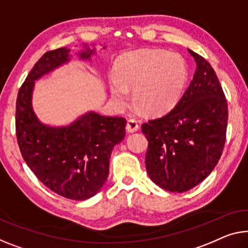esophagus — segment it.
I'll list each match as a JSON object with an SVG mask.
<instances>
[{
	"label": "esophagus",
	"mask_w": 248,
	"mask_h": 248,
	"mask_svg": "<svg viewBox=\"0 0 248 248\" xmlns=\"http://www.w3.org/2000/svg\"><path fill=\"white\" fill-rule=\"evenodd\" d=\"M125 129H127L128 132H136L139 130V124H138V121L135 120V119H129L127 121V125H125Z\"/></svg>",
	"instance_id": "1"
}]
</instances>
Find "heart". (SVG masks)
Here are the masks:
<instances>
[{"label": "heart", "mask_w": 248, "mask_h": 248, "mask_svg": "<svg viewBox=\"0 0 248 248\" xmlns=\"http://www.w3.org/2000/svg\"><path fill=\"white\" fill-rule=\"evenodd\" d=\"M188 79L186 62L179 54L160 50H139L118 60L109 87L114 103L124 107L134 89V100L153 114L173 108Z\"/></svg>", "instance_id": "obj_1"}]
</instances>
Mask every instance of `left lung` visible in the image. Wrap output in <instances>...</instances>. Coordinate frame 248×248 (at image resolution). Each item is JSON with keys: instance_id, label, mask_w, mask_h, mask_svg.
I'll use <instances>...</instances> for the list:
<instances>
[{"instance_id": "8db88e82", "label": "left lung", "mask_w": 248, "mask_h": 248, "mask_svg": "<svg viewBox=\"0 0 248 248\" xmlns=\"http://www.w3.org/2000/svg\"><path fill=\"white\" fill-rule=\"evenodd\" d=\"M196 61L193 80L170 112L141 125L148 139L146 169L153 182L171 193L202 183L223 153L227 101L208 62L188 50Z\"/></svg>"}]
</instances>
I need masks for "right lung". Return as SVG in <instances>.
<instances>
[{
    "label": "right lung",
    "mask_w": 248,
    "mask_h": 248,
    "mask_svg": "<svg viewBox=\"0 0 248 248\" xmlns=\"http://www.w3.org/2000/svg\"><path fill=\"white\" fill-rule=\"evenodd\" d=\"M83 46L79 58L90 60L95 49ZM70 51H47L30 71L17 93L16 130L22 157L40 182L62 197L86 201L108 178L110 155L124 138L127 121L93 111L65 127H51L38 119L32 108L35 80L68 63Z\"/></svg>",
    "instance_id": "right-lung-1"
}]
</instances>
